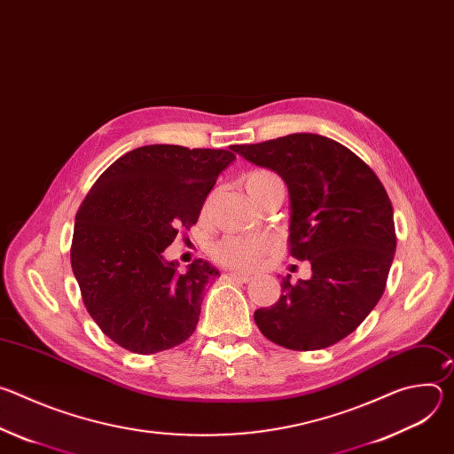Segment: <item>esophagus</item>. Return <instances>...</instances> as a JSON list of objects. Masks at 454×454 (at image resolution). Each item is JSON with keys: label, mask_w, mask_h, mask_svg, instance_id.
Segmentation results:
<instances>
[{"label": "esophagus", "mask_w": 454, "mask_h": 454, "mask_svg": "<svg viewBox=\"0 0 454 454\" xmlns=\"http://www.w3.org/2000/svg\"><path fill=\"white\" fill-rule=\"evenodd\" d=\"M228 277H231V278H237V280H240V282H249L253 277H251V273H246V271H230L228 273Z\"/></svg>", "instance_id": "1"}]
</instances>
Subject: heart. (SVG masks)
<instances>
[{
  "instance_id": "1",
  "label": "heart",
  "mask_w": 454,
  "mask_h": 454,
  "mask_svg": "<svg viewBox=\"0 0 454 454\" xmlns=\"http://www.w3.org/2000/svg\"><path fill=\"white\" fill-rule=\"evenodd\" d=\"M280 181L275 172L254 170L246 176L244 186L247 193H254L271 183ZM273 239L268 235H233L217 242L212 249L217 261L235 270H254L264 262V258L273 251Z\"/></svg>"
}]
</instances>
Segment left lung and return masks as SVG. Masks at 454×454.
<instances>
[{
  "mask_svg": "<svg viewBox=\"0 0 454 454\" xmlns=\"http://www.w3.org/2000/svg\"><path fill=\"white\" fill-rule=\"evenodd\" d=\"M231 149L286 181L289 253L312 271L298 284L284 277L278 301L254 310L256 327L289 350L341 341L380 300L394 262V208L382 183L350 149L321 135Z\"/></svg>",
  "mask_w": 454,
  "mask_h": 454,
  "instance_id": "8db88e82",
  "label": "left lung"
}]
</instances>
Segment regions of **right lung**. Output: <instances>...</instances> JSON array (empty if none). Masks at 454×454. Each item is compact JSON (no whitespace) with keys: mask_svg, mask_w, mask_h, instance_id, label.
<instances>
[{"mask_svg":"<svg viewBox=\"0 0 454 454\" xmlns=\"http://www.w3.org/2000/svg\"><path fill=\"white\" fill-rule=\"evenodd\" d=\"M230 151L138 147L118 158L82 201L72 270L90 316L121 348L149 356L196 331L205 287L221 273L201 258L179 271L163 251L181 226L198 223L219 174L235 161Z\"/></svg>","mask_w":454,"mask_h":454,"instance_id":"obj_1","label":"right lung"}]
</instances>
